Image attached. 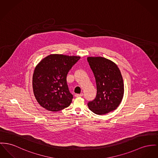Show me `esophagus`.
<instances>
[{
	"label": "esophagus",
	"instance_id": "esophagus-1",
	"mask_svg": "<svg viewBox=\"0 0 158 158\" xmlns=\"http://www.w3.org/2000/svg\"><path fill=\"white\" fill-rule=\"evenodd\" d=\"M83 96V94H75V97H77V98H78V97H81V96Z\"/></svg>",
	"mask_w": 158,
	"mask_h": 158
}]
</instances>
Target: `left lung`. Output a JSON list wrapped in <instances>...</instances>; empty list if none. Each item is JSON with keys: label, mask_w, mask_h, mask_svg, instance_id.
Wrapping results in <instances>:
<instances>
[{"label": "left lung", "mask_w": 158, "mask_h": 158, "mask_svg": "<svg viewBox=\"0 0 158 158\" xmlns=\"http://www.w3.org/2000/svg\"><path fill=\"white\" fill-rule=\"evenodd\" d=\"M87 62L95 76L97 94L87 105L95 114L102 115L115 110L124 94V84L121 73L110 60L102 57H89Z\"/></svg>", "instance_id": "8db88e82"}]
</instances>
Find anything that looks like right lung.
Here are the masks:
<instances>
[{"instance_id":"obj_1","label":"right lung","mask_w":158,"mask_h":158,"mask_svg":"<svg viewBox=\"0 0 158 158\" xmlns=\"http://www.w3.org/2000/svg\"><path fill=\"white\" fill-rule=\"evenodd\" d=\"M80 56L50 54L37 64L32 79L33 90L40 105L51 111L69 106L73 99L66 76Z\"/></svg>"}]
</instances>
